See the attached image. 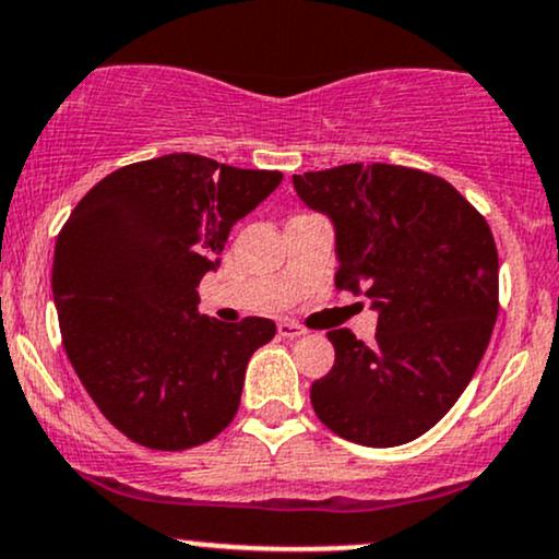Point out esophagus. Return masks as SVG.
Instances as JSON below:
<instances>
[{
    "label": "esophagus",
    "mask_w": 559,
    "mask_h": 559,
    "mask_svg": "<svg viewBox=\"0 0 559 559\" xmlns=\"http://www.w3.org/2000/svg\"><path fill=\"white\" fill-rule=\"evenodd\" d=\"M302 334H308V331H305V326H299V323H294V321L278 323V336H284V340H297V336H302Z\"/></svg>",
    "instance_id": "34e87169"
}]
</instances>
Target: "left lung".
Segmentation results:
<instances>
[{
    "mask_svg": "<svg viewBox=\"0 0 559 559\" xmlns=\"http://www.w3.org/2000/svg\"><path fill=\"white\" fill-rule=\"evenodd\" d=\"M294 188L334 219L336 289L366 294L379 310L371 345L329 331L336 358L312 382V408L353 443L416 440L459 401L493 334V233L451 182L421 169L342 164L294 175Z\"/></svg>",
    "mask_w": 559,
    "mask_h": 559,
    "instance_id": "8db88e82",
    "label": "left lung"
}]
</instances>
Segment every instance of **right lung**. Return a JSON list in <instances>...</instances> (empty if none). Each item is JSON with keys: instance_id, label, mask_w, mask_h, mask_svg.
<instances>
[{"instance_id": "right-lung-1", "label": "right lung", "mask_w": 559, "mask_h": 559, "mask_svg": "<svg viewBox=\"0 0 559 559\" xmlns=\"http://www.w3.org/2000/svg\"><path fill=\"white\" fill-rule=\"evenodd\" d=\"M281 180V171L169 153L110 171L60 228L52 294L66 355L134 443L186 451L236 416L249 358L275 323L201 316L195 289L233 223Z\"/></svg>"}]
</instances>
